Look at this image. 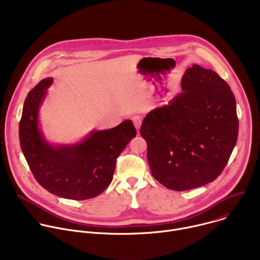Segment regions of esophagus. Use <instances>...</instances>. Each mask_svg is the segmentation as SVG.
Instances as JSON below:
<instances>
[{
	"mask_svg": "<svg viewBox=\"0 0 260 260\" xmlns=\"http://www.w3.org/2000/svg\"><path fill=\"white\" fill-rule=\"evenodd\" d=\"M132 119H133V121H134V124H135L136 128H137L138 132H139V131H140V127H141V124H142V118H141V116L136 115V116H134Z\"/></svg>",
	"mask_w": 260,
	"mask_h": 260,
	"instance_id": "1",
	"label": "esophagus"
}]
</instances>
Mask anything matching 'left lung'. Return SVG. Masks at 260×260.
<instances>
[{
    "label": "left lung",
    "instance_id": "left-lung-1",
    "mask_svg": "<svg viewBox=\"0 0 260 260\" xmlns=\"http://www.w3.org/2000/svg\"><path fill=\"white\" fill-rule=\"evenodd\" d=\"M181 87L168 105L148 113L140 128L153 178L177 191L213 182L239 134L235 95L217 73L193 64Z\"/></svg>",
    "mask_w": 260,
    "mask_h": 260
}]
</instances>
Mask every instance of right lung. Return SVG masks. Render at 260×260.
<instances>
[{
  "label": "right lung",
  "instance_id": "obj_1",
  "mask_svg": "<svg viewBox=\"0 0 260 260\" xmlns=\"http://www.w3.org/2000/svg\"><path fill=\"white\" fill-rule=\"evenodd\" d=\"M52 78H45L28 93L19 122V142L27 165L42 187L69 200L101 194L112 182L116 159L137 131L132 120L105 131H92L71 145H52L39 127V109Z\"/></svg>",
  "mask_w": 260,
  "mask_h": 260
}]
</instances>
